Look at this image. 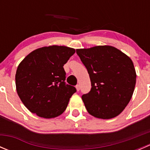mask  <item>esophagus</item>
Listing matches in <instances>:
<instances>
[{
	"instance_id": "esophagus-1",
	"label": "esophagus",
	"mask_w": 150,
	"mask_h": 150,
	"mask_svg": "<svg viewBox=\"0 0 150 150\" xmlns=\"http://www.w3.org/2000/svg\"><path fill=\"white\" fill-rule=\"evenodd\" d=\"M76 89H77V91H79L80 89H81V86H80L79 84H78L76 86Z\"/></svg>"
}]
</instances>
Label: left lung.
<instances>
[{"instance_id":"obj_1","label":"left lung","mask_w":150,"mask_h":150,"mask_svg":"<svg viewBox=\"0 0 150 150\" xmlns=\"http://www.w3.org/2000/svg\"><path fill=\"white\" fill-rule=\"evenodd\" d=\"M90 77L91 88L82 96L89 114L110 119L122 112L129 103L136 85L132 60L115 47L95 46L77 49Z\"/></svg>"}]
</instances>
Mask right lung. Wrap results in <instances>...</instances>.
I'll return each mask as SVG.
<instances>
[{
	"mask_svg": "<svg viewBox=\"0 0 150 150\" xmlns=\"http://www.w3.org/2000/svg\"><path fill=\"white\" fill-rule=\"evenodd\" d=\"M74 48L52 46L28 54L16 69V91L31 112L44 118L62 114L69 98L77 91L67 84L64 66L75 54Z\"/></svg>",
	"mask_w": 150,
	"mask_h": 150,
	"instance_id": "right-lung-1",
	"label": "right lung"
}]
</instances>
